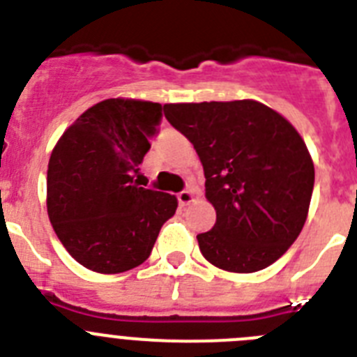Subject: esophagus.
<instances>
[{
	"instance_id": "1",
	"label": "esophagus",
	"mask_w": 357,
	"mask_h": 357,
	"mask_svg": "<svg viewBox=\"0 0 357 357\" xmlns=\"http://www.w3.org/2000/svg\"><path fill=\"white\" fill-rule=\"evenodd\" d=\"M176 198H178V204H181V206H189V204L195 200V195L193 191H188V189H185V191H181V193L176 195Z\"/></svg>"
}]
</instances>
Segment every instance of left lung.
<instances>
[{
    "instance_id": "obj_1",
    "label": "left lung",
    "mask_w": 357,
    "mask_h": 357,
    "mask_svg": "<svg viewBox=\"0 0 357 357\" xmlns=\"http://www.w3.org/2000/svg\"><path fill=\"white\" fill-rule=\"evenodd\" d=\"M164 116L197 150L216 223L202 255L227 272L275 263L301 234L314 164L291 123L255 100L166 103Z\"/></svg>"
}]
</instances>
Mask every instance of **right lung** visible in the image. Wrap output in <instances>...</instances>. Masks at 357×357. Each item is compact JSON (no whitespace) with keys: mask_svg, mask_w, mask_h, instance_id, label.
Here are the masks:
<instances>
[{"mask_svg":"<svg viewBox=\"0 0 357 357\" xmlns=\"http://www.w3.org/2000/svg\"><path fill=\"white\" fill-rule=\"evenodd\" d=\"M160 118V103L109 98L78 116L53 148L50 222L73 259L93 272L121 273L143 264L175 214V195L134 181Z\"/></svg>","mask_w":357,"mask_h":357,"instance_id":"add662e5","label":"right lung"}]
</instances>
